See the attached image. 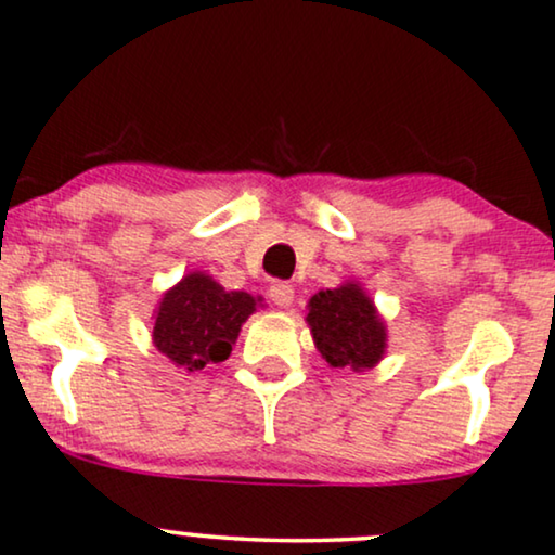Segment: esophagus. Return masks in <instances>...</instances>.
I'll return each instance as SVG.
<instances>
[{"label":"esophagus","instance_id":"obj_1","mask_svg":"<svg viewBox=\"0 0 555 555\" xmlns=\"http://www.w3.org/2000/svg\"><path fill=\"white\" fill-rule=\"evenodd\" d=\"M269 297L273 305L279 307H292L294 301V286L289 282H273L271 289H269Z\"/></svg>","mask_w":555,"mask_h":555}]
</instances>
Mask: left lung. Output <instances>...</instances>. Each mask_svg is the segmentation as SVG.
Listing matches in <instances>:
<instances>
[{
	"label": "left lung",
	"mask_w": 555,
	"mask_h": 555,
	"mask_svg": "<svg viewBox=\"0 0 555 555\" xmlns=\"http://www.w3.org/2000/svg\"><path fill=\"white\" fill-rule=\"evenodd\" d=\"M312 340L333 369H374L387 350V327L356 282L318 292L307 305Z\"/></svg>",
	"instance_id": "1"
}]
</instances>
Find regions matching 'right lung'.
I'll list each match as a JSON object with an SVG mask.
<instances>
[{
	"mask_svg": "<svg viewBox=\"0 0 555 555\" xmlns=\"http://www.w3.org/2000/svg\"><path fill=\"white\" fill-rule=\"evenodd\" d=\"M256 305L248 292H225L212 276L192 271L158 301L153 343L179 369L202 371L228 359Z\"/></svg>",
	"mask_w": 555,
	"mask_h": 555,
	"instance_id": "add662e5",
	"label": "right lung"
}]
</instances>
